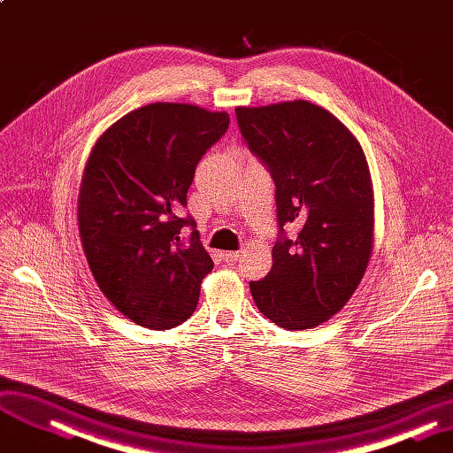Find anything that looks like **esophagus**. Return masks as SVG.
Wrapping results in <instances>:
<instances>
[{
  "instance_id": "esophagus-1",
  "label": "esophagus",
  "mask_w": 453,
  "mask_h": 453,
  "mask_svg": "<svg viewBox=\"0 0 453 453\" xmlns=\"http://www.w3.org/2000/svg\"><path fill=\"white\" fill-rule=\"evenodd\" d=\"M221 257H223L225 262L234 264V262H238L242 258V252L240 250H225V252H221Z\"/></svg>"
}]
</instances>
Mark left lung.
Listing matches in <instances>:
<instances>
[{
    "label": "left lung",
    "instance_id": "obj_1",
    "mask_svg": "<svg viewBox=\"0 0 453 453\" xmlns=\"http://www.w3.org/2000/svg\"><path fill=\"white\" fill-rule=\"evenodd\" d=\"M252 154L275 182L280 238L265 279L250 282L258 311L286 331L340 312L363 280L373 249V186L357 137L306 100L236 107ZM294 222L296 241L281 226Z\"/></svg>",
    "mask_w": 453,
    "mask_h": 453
}]
</instances>
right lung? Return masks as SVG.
I'll list each match as a JSON object with an SVG mask.
<instances>
[{
    "mask_svg": "<svg viewBox=\"0 0 453 453\" xmlns=\"http://www.w3.org/2000/svg\"><path fill=\"white\" fill-rule=\"evenodd\" d=\"M228 122L225 111L156 102L111 124L88 154L78 195L85 257L102 294L142 327L186 321L213 269L184 208L196 164ZM184 226L194 228L186 242Z\"/></svg>",
    "mask_w": 453,
    "mask_h": 453,
    "instance_id": "obj_1",
    "label": "right lung"
}]
</instances>
